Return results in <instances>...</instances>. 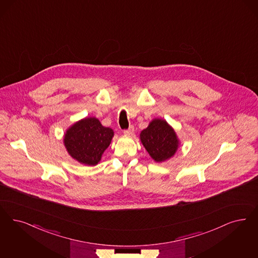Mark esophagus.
Returning a JSON list of instances; mask_svg holds the SVG:
<instances>
[{"label": "esophagus", "instance_id": "34e87169", "mask_svg": "<svg viewBox=\"0 0 258 258\" xmlns=\"http://www.w3.org/2000/svg\"><path fill=\"white\" fill-rule=\"evenodd\" d=\"M134 132V126L132 124V125H130V127L127 128V130H124V134H126V135H131V134H133V133Z\"/></svg>", "mask_w": 258, "mask_h": 258}]
</instances>
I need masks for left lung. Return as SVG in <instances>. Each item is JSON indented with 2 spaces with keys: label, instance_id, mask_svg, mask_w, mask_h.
I'll list each match as a JSON object with an SVG mask.
<instances>
[{
  "label": "left lung",
  "instance_id": "8db88e82",
  "mask_svg": "<svg viewBox=\"0 0 258 258\" xmlns=\"http://www.w3.org/2000/svg\"><path fill=\"white\" fill-rule=\"evenodd\" d=\"M140 138L145 149L156 162L169 159L177 151L176 134L164 120L151 121L149 126L142 131Z\"/></svg>",
  "mask_w": 258,
  "mask_h": 258
}]
</instances>
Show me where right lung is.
I'll return each instance as SVG.
<instances>
[{"label": "right lung", "instance_id": "add662e5", "mask_svg": "<svg viewBox=\"0 0 258 258\" xmlns=\"http://www.w3.org/2000/svg\"><path fill=\"white\" fill-rule=\"evenodd\" d=\"M113 131L94 118L75 123L64 135V146L71 157L89 166H95L111 142Z\"/></svg>", "mask_w": 258, "mask_h": 258}]
</instances>
